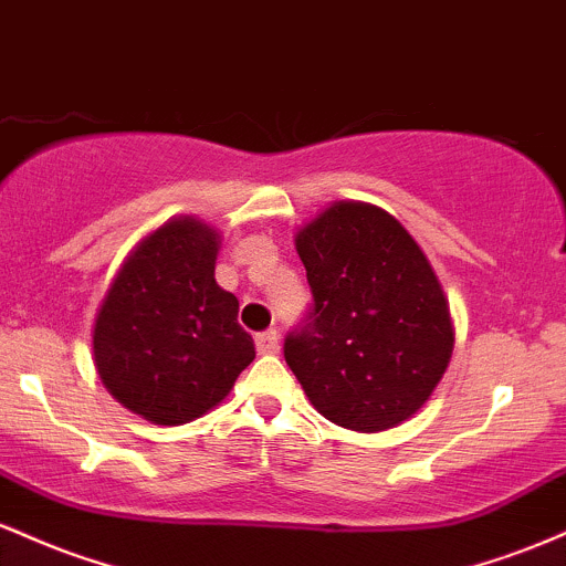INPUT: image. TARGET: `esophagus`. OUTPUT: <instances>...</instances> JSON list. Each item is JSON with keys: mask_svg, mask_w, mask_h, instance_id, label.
Here are the masks:
<instances>
[{"mask_svg": "<svg viewBox=\"0 0 566 566\" xmlns=\"http://www.w3.org/2000/svg\"><path fill=\"white\" fill-rule=\"evenodd\" d=\"M255 346L261 354H276L279 350V333L276 329H265V333L255 335Z\"/></svg>", "mask_w": 566, "mask_h": 566, "instance_id": "34e87169", "label": "esophagus"}]
</instances>
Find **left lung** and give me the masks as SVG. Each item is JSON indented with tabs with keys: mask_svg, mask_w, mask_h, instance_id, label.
Listing matches in <instances>:
<instances>
[{
	"mask_svg": "<svg viewBox=\"0 0 566 566\" xmlns=\"http://www.w3.org/2000/svg\"><path fill=\"white\" fill-rule=\"evenodd\" d=\"M314 301L284 359L327 420L386 431L412 418L452 356L447 297L423 250L380 207L340 201L295 237Z\"/></svg>",
	"mask_w": 566,
	"mask_h": 566,
	"instance_id": "1",
	"label": "left lung"
}]
</instances>
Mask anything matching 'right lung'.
I'll list each match as a JSON object with an SVG mask.
<instances>
[{
	"mask_svg": "<svg viewBox=\"0 0 566 566\" xmlns=\"http://www.w3.org/2000/svg\"><path fill=\"white\" fill-rule=\"evenodd\" d=\"M218 233L193 218L143 239L95 319L101 380L127 409L159 426L199 418L229 396L255 359L239 301L216 282Z\"/></svg>",
	"mask_w": 566,
	"mask_h": 566,
	"instance_id": "obj_1",
	"label": "right lung"
}]
</instances>
